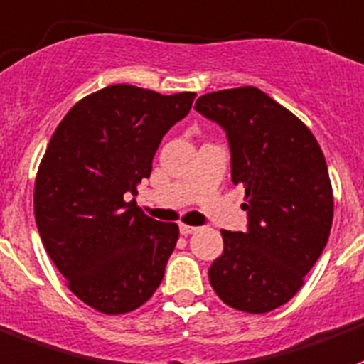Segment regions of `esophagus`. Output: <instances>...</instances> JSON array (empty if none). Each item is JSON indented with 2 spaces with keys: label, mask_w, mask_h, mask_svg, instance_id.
<instances>
[{
  "label": "esophagus",
  "mask_w": 364,
  "mask_h": 364,
  "mask_svg": "<svg viewBox=\"0 0 364 364\" xmlns=\"http://www.w3.org/2000/svg\"><path fill=\"white\" fill-rule=\"evenodd\" d=\"M178 228L182 236H190V234H193V232L198 230V226H190V224H180Z\"/></svg>",
  "instance_id": "34e87169"
}]
</instances>
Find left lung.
<instances>
[{"label":"left lung","mask_w":364,"mask_h":364,"mask_svg":"<svg viewBox=\"0 0 364 364\" xmlns=\"http://www.w3.org/2000/svg\"><path fill=\"white\" fill-rule=\"evenodd\" d=\"M196 111L217 122L244 184L247 230H223L209 282L226 305L269 313L288 303L326 247L334 199L321 146L296 114L253 86L201 95Z\"/></svg>","instance_id":"obj_1"}]
</instances>
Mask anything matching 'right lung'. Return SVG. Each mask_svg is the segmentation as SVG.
Wrapping results in <instances>:
<instances>
[{
    "label": "right lung",
    "instance_id": "add662e5",
    "mask_svg": "<svg viewBox=\"0 0 364 364\" xmlns=\"http://www.w3.org/2000/svg\"><path fill=\"white\" fill-rule=\"evenodd\" d=\"M193 97L114 84L78 101L49 140L34 188L38 232L70 291L100 313L138 309L165 276L178 224L149 218L130 198Z\"/></svg>",
    "mask_w": 364,
    "mask_h": 364
}]
</instances>
